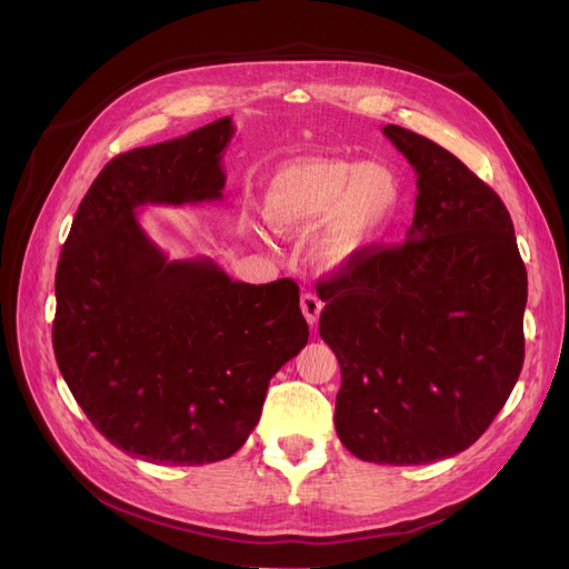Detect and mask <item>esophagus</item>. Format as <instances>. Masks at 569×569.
Returning <instances> with one entry per match:
<instances>
[{"mask_svg": "<svg viewBox=\"0 0 569 569\" xmlns=\"http://www.w3.org/2000/svg\"><path fill=\"white\" fill-rule=\"evenodd\" d=\"M300 307H302V313H305L307 322H309V325H316V322H318V318H320V311H322V302H320V297H318L316 292L307 290V292H302Z\"/></svg>", "mask_w": 569, "mask_h": 569, "instance_id": "esophagus-1", "label": "esophagus"}]
</instances>
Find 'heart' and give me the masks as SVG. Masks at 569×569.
<instances>
[{
  "label": "heart",
  "mask_w": 569,
  "mask_h": 569,
  "mask_svg": "<svg viewBox=\"0 0 569 569\" xmlns=\"http://www.w3.org/2000/svg\"><path fill=\"white\" fill-rule=\"evenodd\" d=\"M399 182L376 161L307 159L283 166L260 200L262 221L279 234H307L313 258L343 267L362 256L399 207Z\"/></svg>",
  "instance_id": "heart-1"
}]
</instances>
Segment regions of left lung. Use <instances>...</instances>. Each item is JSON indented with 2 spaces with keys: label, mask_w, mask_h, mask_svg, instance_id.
<instances>
[{
  "label": "left lung",
  "mask_w": 569,
  "mask_h": 569,
  "mask_svg": "<svg viewBox=\"0 0 569 569\" xmlns=\"http://www.w3.org/2000/svg\"><path fill=\"white\" fill-rule=\"evenodd\" d=\"M382 133L417 174L406 242L318 283L337 355L335 427L357 459L420 466L480 438L523 367L528 277L502 200L433 140Z\"/></svg>",
  "instance_id": "obj_1"
}]
</instances>
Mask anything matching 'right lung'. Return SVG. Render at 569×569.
<instances>
[{"label":"right lung","instance_id":"right-lung-1","mask_svg":"<svg viewBox=\"0 0 569 569\" xmlns=\"http://www.w3.org/2000/svg\"><path fill=\"white\" fill-rule=\"evenodd\" d=\"M232 119L114 157L59 256L52 348L71 395L117 450L200 466L256 429L272 376L309 341L292 279L232 281L209 258L170 260L147 204L223 200Z\"/></svg>","mask_w":569,"mask_h":569}]
</instances>
